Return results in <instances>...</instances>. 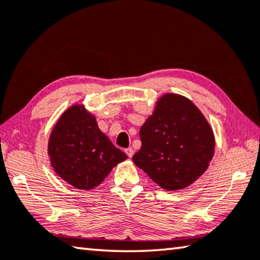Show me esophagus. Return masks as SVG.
I'll return each mask as SVG.
<instances>
[{
    "instance_id": "esophagus-1",
    "label": "esophagus",
    "mask_w": 260,
    "mask_h": 260,
    "mask_svg": "<svg viewBox=\"0 0 260 260\" xmlns=\"http://www.w3.org/2000/svg\"><path fill=\"white\" fill-rule=\"evenodd\" d=\"M125 153L128 155V157H132V156H133V154H134V150L132 149V147H128V149L125 150Z\"/></svg>"
}]
</instances>
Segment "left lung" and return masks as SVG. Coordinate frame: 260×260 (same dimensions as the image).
I'll return each mask as SVG.
<instances>
[{
    "label": "left lung",
    "mask_w": 260,
    "mask_h": 260,
    "mask_svg": "<svg viewBox=\"0 0 260 260\" xmlns=\"http://www.w3.org/2000/svg\"><path fill=\"white\" fill-rule=\"evenodd\" d=\"M141 149L133 162L166 190L190 186L207 170L215 137L205 116L191 100L166 93L140 129Z\"/></svg>",
    "instance_id": "left-lung-1"
}]
</instances>
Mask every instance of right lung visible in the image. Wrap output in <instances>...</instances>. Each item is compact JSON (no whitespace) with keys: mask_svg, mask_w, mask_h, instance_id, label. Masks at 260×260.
Segmentation results:
<instances>
[{"mask_svg":"<svg viewBox=\"0 0 260 260\" xmlns=\"http://www.w3.org/2000/svg\"><path fill=\"white\" fill-rule=\"evenodd\" d=\"M47 152L55 174L83 190L99 186L127 159L100 131L95 116L79 104L60 115L49 135Z\"/></svg>","mask_w":260,"mask_h":260,"instance_id":"obj_1","label":"right lung"}]
</instances>
